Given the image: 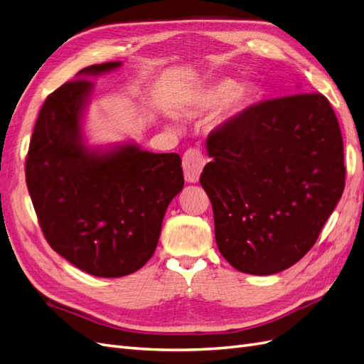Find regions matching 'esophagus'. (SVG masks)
Returning <instances> with one entry per match:
<instances>
[{"mask_svg":"<svg viewBox=\"0 0 364 364\" xmlns=\"http://www.w3.org/2000/svg\"><path fill=\"white\" fill-rule=\"evenodd\" d=\"M203 167H205V158L199 149H190L183 153L182 168H183L186 182L190 183L199 182Z\"/></svg>","mask_w":364,"mask_h":364,"instance_id":"34e87169","label":"esophagus"}]
</instances>
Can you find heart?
Listing matches in <instances>:
<instances>
[{
    "label": "heart",
    "instance_id": "1",
    "mask_svg": "<svg viewBox=\"0 0 364 364\" xmlns=\"http://www.w3.org/2000/svg\"><path fill=\"white\" fill-rule=\"evenodd\" d=\"M249 102L250 92L247 90H243V87L240 90V85L235 80L223 79L208 87L199 106L194 109L193 114L214 111V109L228 105V114L232 117L243 112Z\"/></svg>",
    "mask_w": 364,
    "mask_h": 364
}]
</instances>
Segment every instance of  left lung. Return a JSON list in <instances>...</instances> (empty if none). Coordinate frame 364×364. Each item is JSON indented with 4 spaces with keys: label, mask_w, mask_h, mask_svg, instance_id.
<instances>
[{
    "label": "left lung",
    "mask_w": 364,
    "mask_h": 364,
    "mask_svg": "<svg viewBox=\"0 0 364 364\" xmlns=\"http://www.w3.org/2000/svg\"><path fill=\"white\" fill-rule=\"evenodd\" d=\"M200 185L238 272L273 274L310 250L345 190L343 139L322 94L247 107L209 134Z\"/></svg>",
    "instance_id": "8db88e82"
}]
</instances>
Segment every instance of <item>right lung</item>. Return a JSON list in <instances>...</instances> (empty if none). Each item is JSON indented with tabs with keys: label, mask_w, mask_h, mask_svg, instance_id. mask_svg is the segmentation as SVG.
Here are the masks:
<instances>
[{
	"label": "right lung",
	"mask_w": 364,
	"mask_h": 364,
	"mask_svg": "<svg viewBox=\"0 0 364 364\" xmlns=\"http://www.w3.org/2000/svg\"><path fill=\"white\" fill-rule=\"evenodd\" d=\"M121 62L91 65L47 97L33 130L26 182L48 245L100 278L139 270L158 246L170 202L183 188L178 153L135 142L90 147L82 121L94 83Z\"/></svg>",
	"instance_id": "obj_1"
}]
</instances>
